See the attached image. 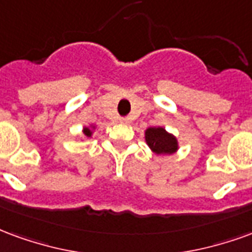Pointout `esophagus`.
I'll list each match as a JSON object with an SVG mask.
<instances>
[{
  "mask_svg": "<svg viewBox=\"0 0 252 252\" xmlns=\"http://www.w3.org/2000/svg\"><path fill=\"white\" fill-rule=\"evenodd\" d=\"M121 122H122V124H127L128 119L127 118H121Z\"/></svg>",
  "mask_w": 252,
  "mask_h": 252,
  "instance_id": "esophagus-1",
  "label": "esophagus"
}]
</instances>
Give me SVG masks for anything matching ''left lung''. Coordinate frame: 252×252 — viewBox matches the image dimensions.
<instances>
[{
	"mask_svg": "<svg viewBox=\"0 0 252 252\" xmlns=\"http://www.w3.org/2000/svg\"><path fill=\"white\" fill-rule=\"evenodd\" d=\"M146 142L157 154H172L177 150V139L162 127H150L145 133Z\"/></svg>",
	"mask_w": 252,
	"mask_h": 252,
	"instance_id": "left-lung-1",
	"label": "left lung"
}]
</instances>
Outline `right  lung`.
I'll return each instance as SVG.
<instances>
[{
	"instance_id": "add662e5",
	"label": "right lung",
	"mask_w": 252,
	"mask_h": 252,
	"mask_svg": "<svg viewBox=\"0 0 252 252\" xmlns=\"http://www.w3.org/2000/svg\"><path fill=\"white\" fill-rule=\"evenodd\" d=\"M84 134H86L87 137H90V135H91V130H90V128H84Z\"/></svg>"
}]
</instances>
